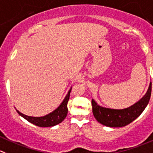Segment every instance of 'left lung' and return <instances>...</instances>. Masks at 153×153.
Masks as SVG:
<instances>
[{"instance_id":"obj_1","label":"left lung","mask_w":153,"mask_h":153,"mask_svg":"<svg viewBox=\"0 0 153 153\" xmlns=\"http://www.w3.org/2000/svg\"><path fill=\"white\" fill-rule=\"evenodd\" d=\"M152 91V83L150 82L147 92L138 102L131 106L123 109H114L105 108L98 105L92 100L93 114L102 125L111 128H120L128 125L143 112L149 103Z\"/></svg>"}]
</instances>
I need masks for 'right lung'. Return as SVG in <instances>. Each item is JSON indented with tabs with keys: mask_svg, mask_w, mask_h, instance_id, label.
I'll return each mask as SVG.
<instances>
[{
	"mask_svg": "<svg viewBox=\"0 0 153 153\" xmlns=\"http://www.w3.org/2000/svg\"><path fill=\"white\" fill-rule=\"evenodd\" d=\"M72 88H70L68 91V94L65 96V99L62 102V103L58 106V108L53 111L51 113L48 114V115H44L42 117H32V116H28L26 115L21 113L20 112H19L18 110L17 112L19 115L23 117L25 119H26L28 122H31V124L36 125L38 127H53L55 125H58V124L61 123L66 117L67 113H68V107H67V104H68V101L69 100L70 92H71Z\"/></svg>",
	"mask_w": 153,
	"mask_h": 153,
	"instance_id": "1",
	"label": "right lung"
}]
</instances>
